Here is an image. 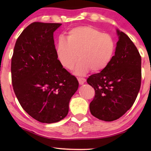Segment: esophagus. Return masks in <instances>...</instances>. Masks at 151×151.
Instances as JSON below:
<instances>
[{"mask_svg": "<svg viewBox=\"0 0 151 151\" xmlns=\"http://www.w3.org/2000/svg\"><path fill=\"white\" fill-rule=\"evenodd\" d=\"M78 82H79V84H81V85L82 84H83L84 82H86V79L83 78H78Z\"/></svg>", "mask_w": 151, "mask_h": 151, "instance_id": "obj_1", "label": "esophagus"}]
</instances>
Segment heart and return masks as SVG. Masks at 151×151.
Listing matches in <instances>:
<instances>
[{
  "mask_svg": "<svg viewBox=\"0 0 151 151\" xmlns=\"http://www.w3.org/2000/svg\"><path fill=\"white\" fill-rule=\"evenodd\" d=\"M115 51V42L111 35L102 33L91 26H80L71 29L67 40L60 38L56 46L60 63L67 69H74L76 75L83 76L91 69L97 72L111 63Z\"/></svg>",
  "mask_w": 151,
  "mask_h": 151,
  "instance_id": "1",
  "label": "heart"
}]
</instances>
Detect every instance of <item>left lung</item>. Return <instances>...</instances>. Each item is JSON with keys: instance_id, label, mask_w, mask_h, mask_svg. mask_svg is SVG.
I'll return each instance as SVG.
<instances>
[{"instance_id": "1", "label": "left lung", "mask_w": 151, "mask_h": 151, "mask_svg": "<svg viewBox=\"0 0 151 151\" xmlns=\"http://www.w3.org/2000/svg\"><path fill=\"white\" fill-rule=\"evenodd\" d=\"M116 31L119 40L111 63L86 80L96 92L89 105L91 113L106 122L116 120L131 109L141 86L139 51L127 34Z\"/></svg>"}]
</instances>
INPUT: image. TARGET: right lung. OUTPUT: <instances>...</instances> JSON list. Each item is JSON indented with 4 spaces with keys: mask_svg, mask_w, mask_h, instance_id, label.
Listing matches in <instances>:
<instances>
[{
    "mask_svg": "<svg viewBox=\"0 0 151 151\" xmlns=\"http://www.w3.org/2000/svg\"><path fill=\"white\" fill-rule=\"evenodd\" d=\"M62 24L35 22L16 40L12 58V81L22 109L42 123L58 122L69 112L78 80L58 60L53 32Z\"/></svg>",
    "mask_w": 151,
    "mask_h": 151,
    "instance_id": "right-lung-1",
    "label": "right lung"
}]
</instances>
